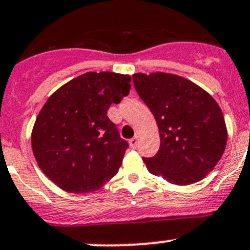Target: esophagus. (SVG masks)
Returning <instances> with one entry per match:
<instances>
[{
  "label": "esophagus",
  "instance_id": "esophagus-1",
  "mask_svg": "<svg viewBox=\"0 0 250 250\" xmlns=\"http://www.w3.org/2000/svg\"><path fill=\"white\" fill-rule=\"evenodd\" d=\"M137 145H138V138L137 137L132 138V139L129 140V146L132 148H135V147H137Z\"/></svg>",
  "mask_w": 250,
  "mask_h": 250
}]
</instances>
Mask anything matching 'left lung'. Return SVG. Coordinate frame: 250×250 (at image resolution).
I'll return each instance as SVG.
<instances>
[{
  "mask_svg": "<svg viewBox=\"0 0 250 250\" xmlns=\"http://www.w3.org/2000/svg\"><path fill=\"white\" fill-rule=\"evenodd\" d=\"M134 87L160 132V150L143 158L148 172L175 185L202 180L220 161L228 129L218 103L200 85L173 74H134Z\"/></svg>",
  "mask_w": 250,
  "mask_h": 250,
  "instance_id": "left-lung-1",
  "label": "left lung"
}]
</instances>
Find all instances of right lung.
Listing matches in <instances>:
<instances>
[{"mask_svg": "<svg viewBox=\"0 0 250 250\" xmlns=\"http://www.w3.org/2000/svg\"><path fill=\"white\" fill-rule=\"evenodd\" d=\"M129 75L85 72L55 90L31 133L32 152L58 188L92 192L117 174L128 143L107 117L130 89Z\"/></svg>", "mask_w": 250, "mask_h": 250, "instance_id": "obj_1", "label": "right lung"}]
</instances>
